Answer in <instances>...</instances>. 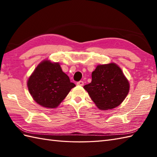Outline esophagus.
Wrapping results in <instances>:
<instances>
[{"label":"esophagus","instance_id":"34e87169","mask_svg":"<svg viewBox=\"0 0 157 157\" xmlns=\"http://www.w3.org/2000/svg\"><path fill=\"white\" fill-rule=\"evenodd\" d=\"M84 83L83 81H79L77 82V85H78V86H84Z\"/></svg>","mask_w":157,"mask_h":157}]
</instances>
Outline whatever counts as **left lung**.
I'll list each match as a JSON object with an SVG mask.
<instances>
[{"label":"left lung","instance_id":"left-lung-1","mask_svg":"<svg viewBox=\"0 0 157 157\" xmlns=\"http://www.w3.org/2000/svg\"><path fill=\"white\" fill-rule=\"evenodd\" d=\"M84 88L98 109L109 110L124 101L129 85L121 69L115 63H110L96 67L92 73L91 83Z\"/></svg>","mask_w":157,"mask_h":157}]
</instances>
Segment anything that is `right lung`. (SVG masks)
Segmentation results:
<instances>
[{"instance_id":"1","label":"right lung","mask_w":157,"mask_h":157,"mask_svg":"<svg viewBox=\"0 0 157 157\" xmlns=\"http://www.w3.org/2000/svg\"><path fill=\"white\" fill-rule=\"evenodd\" d=\"M75 86L58 63L48 61L39 64L28 81L29 92L34 101L47 108H56Z\"/></svg>"}]
</instances>
